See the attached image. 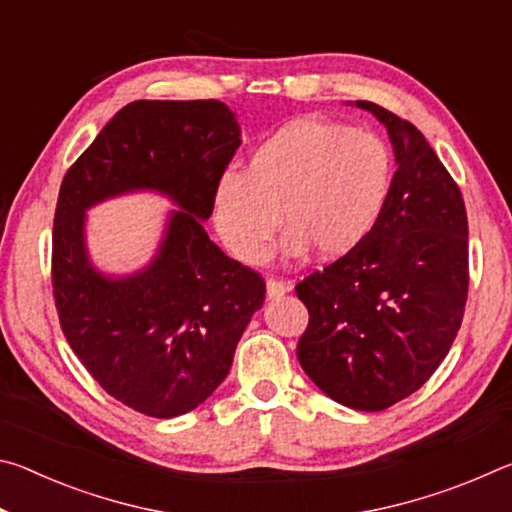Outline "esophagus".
I'll return each mask as SVG.
<instances>
[{
    "instance_id": "34e87169",
    "label": "esophagus",
    "mask_w": 512,
    "mask_h": 512,
    "mask_svg": "<svg viewBox=\"0 0 512 512\" xmlns=\"http://www.w3.org/2000/svg\"><path fill=\"white\" fill-rule=\"evenodd\" d=\"M293 289V284L287 280H277V277H268L266 280V293L268 298H280L284 293H289Z\"/></svg>"
}]
</instances>
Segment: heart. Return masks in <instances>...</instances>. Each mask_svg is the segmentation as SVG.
<instances>
[{
  "mask_svg": "<svg viewBox=\"0 0 512 512\" xmlns=\"http://www.w3.org/2000/svg\"><path fill=\"white\" fill-rule=\"evenodd\" d=\"M393 185V158L372 133L339 121L293 119L250 151L244 173L214 187V223L230 253L262 262L282 221V253L325 262L350 255L375 228ZM281 219H276V212Z\"/></svg>",
  "mask_w": 512,
  "mask_h": 512,
  "instance_id": "b5f03b06",
  "label": "heart"
}]
</instances>
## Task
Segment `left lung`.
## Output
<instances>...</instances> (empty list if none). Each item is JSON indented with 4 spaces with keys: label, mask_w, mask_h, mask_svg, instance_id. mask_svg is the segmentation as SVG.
Instances as JSON below:
<instances>
[{
    "label": "left lung",
    "mask_w": 512,
    "mask_h": 512,
    "mask_svg": "<svg viewBox=\"0 0 512 512\" xmlns=\"http://www.w3.org/2000/svg\"><path fill=\"white\" fill-rule=\"evenodd\" d=\"M357 106L386 126L397 171L363 244L296 287L309 309L298 361L334 402L384 411L418 391L456 339L470 287L467 214L418 128L377 103Z\"/></svg>",
    "instance_id": "1"
}]
</instances>
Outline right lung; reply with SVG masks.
<instances>
[{
	"label": "right lung",
	"mask_w": 512,
	"mask_h": 512,
	"mask_svg": "<svg viewBox=\"0 0 512 512\" xmlns=\"http://www.w3.org/2000/svg\"><path fill=\"white\" fill-rule=\"evenodd\" d=\"M239 144L235 112L221 101H133L60 185L51 239L60 327L103 391L151 418L203 404L228 377L241 334L264 305L262 275L230 259L203 228ZM144 188L181 210L142 272L103 276L84 246V212Z\"/></svg>",
	"instance_id": "add662e5"
}]
</instances>
